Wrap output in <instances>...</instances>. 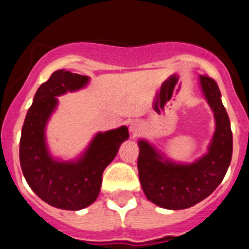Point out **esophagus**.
Wrapping results in <instances>:
<instances>
[{
    "mask_svg": "<svg viewBox=\"0 0 249 249\" xmlns=\"http://www.w3.org/2000/svg\"><path fill=\"white\" fill-rule=\"evenodd\" d=\"M142 129H143V124L140 121H132L131 124H129V131L133 136H137L138 133H141Z\"/></svg>",
    "mask_w": 249,
    "mask_h": 249,
    "instance_id": "34e87169",
    "label": "esophagus"
}]
</instances>
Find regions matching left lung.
<instances>
[{
  "label": "left lung",
  "mask_w": 249,
  "mask_h": 249,
  "mask_svg": "<svg viewBox=\"0 0 249 249\" xmlns=\"http://www.w3.org/2000/svg\"><path fill=\"white\" fill-rule=\"evenodd\" d=\"M215 128L207 153L192 163L176 162L147 140L138 141V175L147 199L166 210H184L207 198L223 181L232 160L231 122L214 80L199 76Z\"/></svg>",
  "instance_id": "1"
}]
</instances>
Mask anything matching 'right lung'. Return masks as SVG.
I'll use <instances>...</instances> for the list:
<instances>
[{
    "label": "right lung",
    "instance_id": "add662e5",
    "mask_svg": "<svg viewBox=\"0 0 249 249\" xmlns=\"http://www.w3.org/2000/svg\"><path fill=\"white\" fill-rule=\"evenodd\" d=\"M89 82V76L65 70L53 72L37 89L22 127L19 162L26 181L42 201L61 210L80 211L97 199L103 171L129 137L128 128L121 126L96 133L74 160L51 155L46 127L58 106L57 97L85 89Z\"/></svg>",
    "mask_w": 249,
    "mask_h": 249
}]
</instances>
